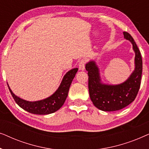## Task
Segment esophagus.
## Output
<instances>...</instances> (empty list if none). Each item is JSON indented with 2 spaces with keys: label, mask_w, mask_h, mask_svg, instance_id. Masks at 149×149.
<instances>
[{
  "label": "esophagus",
  "mask_w": 149,
  "mask_h": 149,
  "mask_svg": "<svg viewBox=\"0 0 149 149\" xmlns=\"http://www.w3.org/2000/svg\"><path fill=\"white\" fill-rule=\"evenodd\" d=\"M85 63H86V61H85V60H81L80 62H79V70H85Z\"/></svg>",
  "instance_id": "obj_1"
}]
</instances>
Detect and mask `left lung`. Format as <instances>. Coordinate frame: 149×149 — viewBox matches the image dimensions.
I'll list each match as a JSON object with an SVG mask.
<instances>
[{
	"label": "left lung",
	"mask_w": 149,
	"mask_h": 149,
	"mask_svg": "<svg viewBox=\"0 0 149 149\" xmlns=\"http://www.w3.org/2000/svg\"><path fill=\"white\" fill-rule=\"evenodd\" d=\"M124 38L131 42L135 52V68L131 75L123 83L109 85L101 81L98 67L95 61L91 60L85 64L88 72L89 96L93 105L103 111H116L125 108L135 100L140 87L142 72V60L139 49L132 36L123 32Z\"/></svg>",
	"instance_id": "1"
}]
</instances>
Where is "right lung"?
<instances>
[{"label":"right lung","instance_id":"obj_1","mask_svg":"<svg viewBox=\"0 0 149 149\" xmlns=\"http://www.w3.org/2000/svg\"><path fill=\"white\" fill-rule=\"evenodd\" d=\"M78 71V68H73L66 73L58 89L49 97L41 100L30 102L20 98L15 95L8 85L10 92L17 105L25 111L36 115H48L58 111L66 100L73 79Z\"/></svg>","mask_w":149,"mask_h":149}]
</instances>
